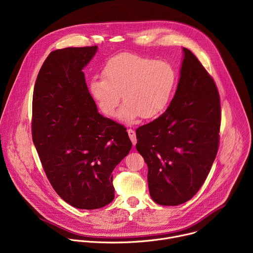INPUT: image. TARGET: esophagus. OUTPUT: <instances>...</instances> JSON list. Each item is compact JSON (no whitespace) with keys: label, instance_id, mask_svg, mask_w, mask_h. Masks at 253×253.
Here are the masks:
<instances>
[{"label":"esophagus","instance_id":"34e87169","mask_svg":"<svg viewBox=\"0 0 253 253\" xmlns=\"http://www.w3.org/2000/svg\"><path fill=\"white\" fill-rule=\"evenodd\" d=\"M127 132H128V135H129V137H130V139H131V141H132V143H133V145H135V144L137 143L135 131H134L133 129H128Z\"/></svg>","mask_w":253,"mask_h":253}]
</instances>
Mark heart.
Masks as SVG:
<instances>
[{
	"label": "heart",
	"instance_id": "heart-1",
	"mask_svg": "<svg viewBox=\"0 0 253 253\" xmlns=\"http://www.w3.org/2000/svg\"><path fill=\"white\" fill-rule=\"evenodd\" d=\"M103 77H94L89 91L101 112L116 115L121 95L125 103L120 119L132 122L138 116L151 119L167 107L176 84L173 66L163 60H154L133 53H121L108 60Z\"/></svg>",
	"mask_w": 253,
	"mask_h": 253
}]
</instances>
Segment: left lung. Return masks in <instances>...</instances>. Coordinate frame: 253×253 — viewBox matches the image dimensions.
I'll use <instances>...</instances> for the list:
<instances>
[{"label": "left lung", "mask_w": 253, "mask_h": 253, "mask_svg": "<svg viewBox=\"0 0 253 253\" xmlns=\"http://www.w3.org/2000/svg\"><path fill=\"white\" fill-rule=\"evenodd\" d=\"M176 93L167 110L136 129V149L148 166L154 202L175 206L200 189L218 151L219 93L213 78L188 49Z\"/></svg>", "instance_id": "1"}]
</instances>
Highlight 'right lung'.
Returning a JSON list of instances; mask_svg holds the SVG:
<instances>
[{"instance_id":"obj_1","label":"right lung","mask_w":253,"mask_h":253,"mask_svg":"<svg viewBox=\"0 0 253 253\" xmlns=\"http://www.w3.org/2000/svg\"><path fill=\"white\" fill-rule=\"evenodd\" d=\"M97 46L53 51L42 65L33 93L32 137L57 194L80 209L114 199L112 172L128 155L126 128L98 113L83 68Z\"/></svg>"}]
</instances>
